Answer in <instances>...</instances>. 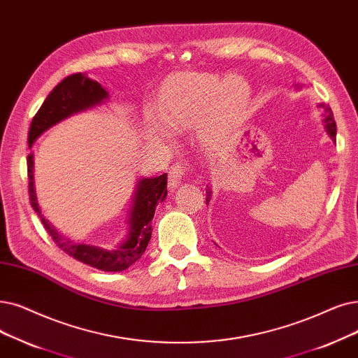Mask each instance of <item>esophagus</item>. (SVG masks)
Listing matches in <instances>:
<instances>
[{
	"mask_svg": "<svg viewBox=\"0 0 358 358\" xmlns=\"http://www.w3.org/2000/svg\"><path fill=\"white\" fill-rule=\"evenodd\" d=\"M190 166L185 164V162H176L173 166L169 168V174H168V184H169V189L174 190L177 189L182 177L187 173V169Z\"/></svg>",
	"mask_w": 358,
	"mask_h": 358,
	"instance_id": "34e87169",
	"label": "esophagus"
}]
</instances>
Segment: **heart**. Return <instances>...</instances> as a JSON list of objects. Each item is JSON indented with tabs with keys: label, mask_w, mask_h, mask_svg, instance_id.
Masks as SVG:
<instances>
[{
	"label": "heart",
	"mask_w": 358,
	"mask_h": 358,
	"mask_svg": "<svg viewBox=\"0 0 358 358\" xmlns=\"http://www.w3.org/2000/svg\"><path fill=\"white\" fill-rule=\"evenodd\" d=\"M250 105V86L241 77L220 79L208 73H184L171 80L161 96L158 115L174 130L201 123V136L216 138L244 120ZM162 136L168 130L155 124Z\"/></svg>",
	"instance_id": "heart-1"
}]
</instances>
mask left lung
<instances>
[{
    "mask_svg": "<svg viewBox=\"0 0 358 358\" xmlns=\"http://www.w3.org/2000/svg\"><path fill=\"white\" fill-rule=\"evenodd\" d=\"M320 106L323 108V111H324L326 131H328V134L332 137V141H335V138H336V122L334 120L332 110L329 108V105H326V103H320ZM209 199H210V190L208 192V196H206V203H209Z\"/></svg>",
    "mask_w": 358,
    "mask_h": 358,
    "instance_id": "8db88e82",
    "label": "left lung"
}]
</instances>
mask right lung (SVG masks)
Instances as JSON below:
<instances>
[{
    "label": "right lung",
    "mask_w": 358,
    "mask_h": 358,
    "mask_svg": "<svg viewBox=\"0 0 358 358\" xmlns=\"http://www.w3.org/2000/svg\"><path fill=\"white\" fill-rule=\"evenodd\" d=\"M108 99V92L86 74H71L63 82H59L39 108L29 129V148H32L36 138L55 126L57 122L76 113H80ZM27 177H29V199L30 205L39 215L41 221L48 231L52 241L76 260L85 265L96 268L105 272H120L130 268L145 253L152 237V220L155 209L165 200L166 192V173L159 177L138 180L134 192L133 206L129 217V234L115 248H102L89 244L74 243L70 238L61 236L59 232L45 220L38 205L34 182V153L27 157Z\"/></svg>",
    "instance_id": "obj_1"
}]
</instances>
